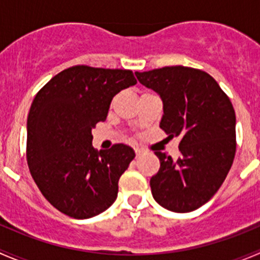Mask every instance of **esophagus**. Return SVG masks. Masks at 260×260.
<instances>
[{
    "instance_id": "obj_1",
    "label": "esophagus",
    "mask_w": 260,
    "mask_h": 260,
    "mask_svg": "<svg viewBox=\"0 0 260 260\" xmlns=\"http://www.w3.org/2000/svg\"><path fill=\"white\" fill-rule=\"evenodd\" d=\"M135 152H136V157H140L141 154L143 153V151L141 148H135Z\"/></svg>"
}]
</instances>
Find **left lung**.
<instances>
[{
    "label": "left lung",
    "mask_w": 260,
    "mask_h": 260,
    "mask_svg": "<svg viewBox=\"0 0 260 260\" xmlns=\"http://www.w3.org/2000/svg\"><path fill=\"white\" fill-rule=\"evenodd\" d=\"M135 74L161 98L159 127L169 137L181 138L176 159L154 152L161 167L149 181L152 196L170 211L196 210L216 193L234 161L237 119L232 102L203 70L176 65Z\"/></svg>",
    "instance_id": "left-lung-1"
}]
</instances>
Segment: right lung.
<instances>
[{
    "label": "right lung",
    "mask_w": 260,
    "mask_h": 260,
    "mask_svg": "<svg viewBox=\"0 0 260 260\" xmlns=\"http://www.w3.org/2000/svg\"><path fill=\"white\" fill-rule=\"evenodd\" d=\"M137 84L131 70L77 65L36 94L27 117V165L41 193L74 219L106 211L136 153L118 143L95 151L91 129L106 120L115 94Z\"/></svg>",
    "instance_id": "right-lung-1"
}]
</instances>
